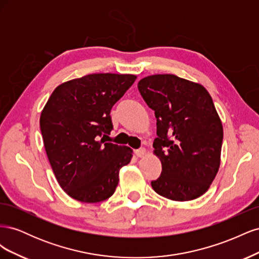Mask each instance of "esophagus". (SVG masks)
Instances as JSON below:
<instances>
[{"label":"esophagus","mask_w":259,"mask_h":259,"mask_svg":"<svg viewBox=\"0 0 259 259\" xmlns=\"http://www.w3.org/2000/svg\"><path fill=\"white\" fill-rule=\"evenodd\" d=\"M146 153H147V150L145 148H140V149L135 150V154L138 156V158H143L144 155H146Z\"/></svg>","instance_id":"esophagus-1"}]
</instances>
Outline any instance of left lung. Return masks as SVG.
Listing matches in <instances>:
<instances>
[{"instance_id":"8db88e82","label":"left lung","mask_w":259,"mask_h":259,"mask_svg":"<svg viewBox=\"0 0 259 259\" xmlns=\"http://www.w3.org/2000/svg\"><path fill=\"white\" fill-rule=\"evenodd\" d=\"M138 91L156 117L154 153L162 163L153 190L173 201L204 194L221 165L223 125L208 92L174 74L144 77Z\"/></svg>"}]
</instances>
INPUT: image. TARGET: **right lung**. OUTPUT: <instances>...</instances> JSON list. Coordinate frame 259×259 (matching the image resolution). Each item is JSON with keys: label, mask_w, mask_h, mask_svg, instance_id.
I'll use <instances>...</instances> for the list:
<instances>
[{"label": "right lung", "mask_w": 259, "mask_h": 259, "mask_svg": "<svg viewBox=\"0 0 259 259\" xmlns=\"http://www.w3.org/2000/svg\"><path fill=\"white\" fill-rule=\"evenodd\" d=\"M133 74L95 73L55 89L40 117L46 154L60 187L85 203L110 198L132 149L107 143L110 111L133 83Z\"/></svg>", "instance_id": "right-lung-1"}]
</instances>
